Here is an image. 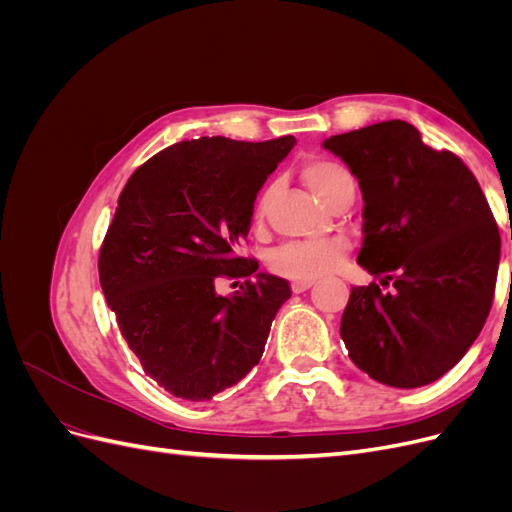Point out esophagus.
I'll return each mask as SVG.
<instances>
[{
  "label": "esophagus",
  "instance_id": "obj_1",
  "mask_svg": "<svg viewBox=\"0 0 512 512\" xmlns=\"http://www.w3.org/2000/svg\"><path fill=\"white\" fill-rule=\"evenodd\" d=\"M314 284H316L314 280H297V282H292V284H290V288H292V292H294V294H299V292L309 290V288H312Z\"/></svg>",
  "mask_w": 512,
  "mask_h": 512
}]
</instances>
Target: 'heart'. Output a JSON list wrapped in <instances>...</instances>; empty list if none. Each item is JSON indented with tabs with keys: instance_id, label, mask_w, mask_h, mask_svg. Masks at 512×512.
Listing matches in <instances>:
<instances>
[{
	"instance_id": "heart-1",
	"label": "heart",
	"mask_w": 512,
	"mask_h": 512,
	"mask_svg": "<svg viewBox=\"0 0 512 512\" xmlns=\"http://www.w3.org/2000/svg\"><path fill=\"white\" fill-rule=\"evenodd\" d=\"M303 179L312 188L318 198L331 205L337 194L354 185L350 170L335 160L316 158L303 164ZM273 190L267 188L256 200L254 218L260 220L271 203ZM348 252V243L344 239H322V241H292L271 254L269 267L273 273L290 277V280H316L331 273L337 262Z\"/></svg>"
}]
</instances>
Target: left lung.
<instances>
[{"label": "left lung", "instance_id": "1", "mask_svg": "<svg viewBox=\"0 0 512 512\" xmlns=\"http://www.w3.org/2000/svg\"><path fill=\"white\" fill-rule=\"evenodd\" d=\"M322 147L359 179V265L382 284L350 292L339 327L348 356L397 389L438 380L470 350L493 303L500 230L487 198L461 158L425 145L408 121L337 134Z\"/></svg>", "mask_w": 512, "mask_h": 512}]
</instances>
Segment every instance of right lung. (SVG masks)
<instances>
[{
  "label": "right lung",
  "instance_id": "obj_1",
  "mask_svg": "<svg viewBox=\"0 0 512 512\" xmlns=\"http://www.w3.org/2000/svg\"><path fill=\"white\" fill-rule=\"evenodd\" d=\"M294 143L183 141L138 166L119 194L100 247V286L143 371L170 395L207 401L265 352L290 286L256 273L258 260L239 256V245L258 190ZM232 279L246 282L222 298L217 286Z\"/></svg>",
  "mask_w": 512,
  "mask_h": 512
}]
</instances>
